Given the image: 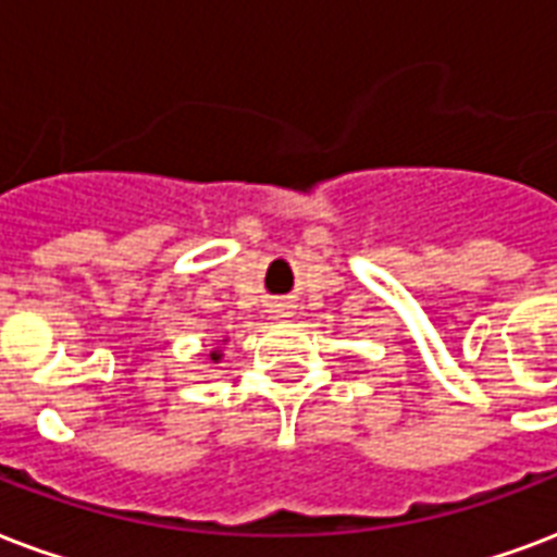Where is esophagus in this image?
<instances>
[{"label": "esophagus", "instance_id": "1", "mask_svg": "<svg viewBox=\"0 0 557 557\" xmlns=\"http://www.w3.org/2000/svg\"><path fill=\"white\" fill-rule=\"evenodd\" d=\"M274 315H277V318H288V312H286V309H274Z\"/></svg>", "mask_w": 557, "mask_h": 557}]
</instances>
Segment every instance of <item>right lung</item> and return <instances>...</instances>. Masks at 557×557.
<instances>
[{
  "label": "right lung",
  "instance_id": "right-lung-1",
  "mask_svg": "<svg viewBox=\"0 0 557 557\" xmlns=\"http://www.w3.org/2000/svg\"><path fill=\"white\" fill-rule=\"evenodd\" d=\"M210 359H212V362H219V359H222V354H219V350H212Z\"/></svg>",
  "mask_w": 557,
  "mask_h": 557
}]
</instances>
